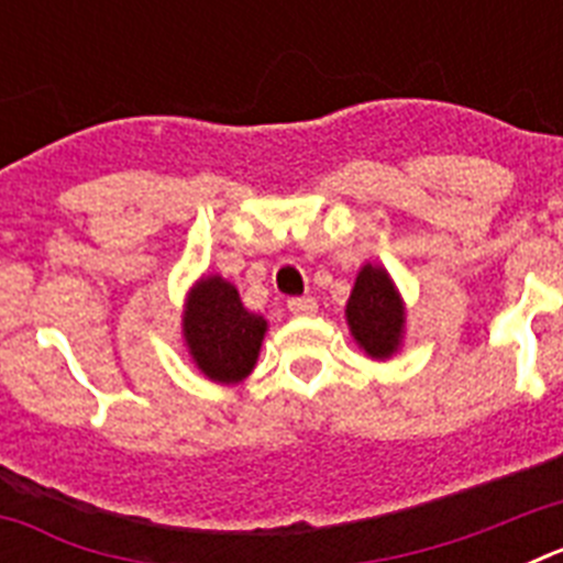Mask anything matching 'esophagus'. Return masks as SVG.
Instances as JSON below:
<instances>
[{"label":"esophagus","mask_w":563,"mask_h":563,"mask_svg":"<svg viewBox=\"0 0 563 563\" xmlns=\"http://www.w3.org/2000/svg\"><path fill=\"white\" fill-rule=\"evenodd\" d=\"M287 310H290L292 316H316L318 301H316V298H310V296L290 298V301H287Z\"/></svg>","instance_id":"esophagus-1"}]
</instances>
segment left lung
Instances as JSON below:
<instances>
[{
    "label": "left lung",
    "mask_w": 563,
    "mask_h": 563,
    "mask_svg": "<svg viewBox=\"0 0 563 563\" xmlns=\"http://www.w3.org/2000/svg\"><path fill=\"white\" fill-rule=\"evenodd\" d=\"M346 324L369 357H391L400 350L406 307L395 282L380 265H363L346 301Z\"/></svg>",
    "instance_id": "8db88e82"
}]
</instances>
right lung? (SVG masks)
<instances>
[{
  "label": "right lung",
  "mask_w": 563,
  "mask_h": 563,
  "mask_svg": "<svg viewBox=\"0 0 563 563\" xmlns=\"http://www.w3.org/2000/svg\"><path fill=\"white\" fill-rule=\"evenodd\" d=\"M265 332V318L245 310L236 287L222 276H202L188 292L183 338L208 380H245L256 366Z\"/></svg>",
  "instance_id": "obj_1"
}]
</instances>
